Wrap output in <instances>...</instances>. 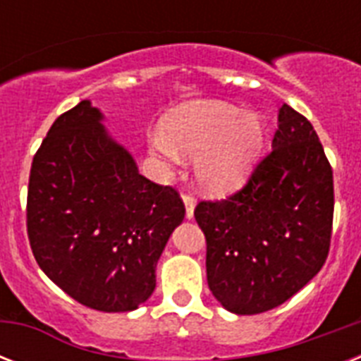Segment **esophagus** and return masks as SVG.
Wrapping results in <instances>:
<instances>
[{
	"label": "esophagus",
	"mask_w": 361,
	"mask_h": 361,
	"mask_svg": "<svg viewBox=\"0 0 361 361\" xmlns=\"http://www.w3.org/2000/svg\"><path fill=\"white\" fill-rule=\"evenodd\" d=\"M183 204H185V217L187 219H192L195 217V206H197V200L192 195H183Z\"/></svg>",
	"instance_id": "esophagus-1"
}]
</instances>
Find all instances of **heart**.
<instances>
[{
    "label": "heart",
    "mask_w": 361,
    "mask_h": 361,
    "mask_svg": "<svg viewBox=\"0 0 361 361\" xmlns=\"http://www.w3.org/2000/svg\"><path fill=\"white\" fill-rule=\"evenodd\" d=\"M147 144L164 166H174L181 157L195 159L200 189L225 197L249 180L262 152L264 123L258 114L232 104L195 101L172 110Z\"/></svg>",
    "instance_id": "1"
}]
</instances>
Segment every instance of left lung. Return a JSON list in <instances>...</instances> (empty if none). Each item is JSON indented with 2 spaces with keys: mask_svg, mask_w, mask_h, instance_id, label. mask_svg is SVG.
I'll return each mask as SVG.
<instances>
[{
  "mask_svg": "<svg viewBox=\"0 0 361 361\" xmlns=\"http://www.w3.org/2000/svg\"><path fill=\"white\" fill-rule=\"evenodd\" d=\"M206 274L231 313L258 314L302 290L324 266L334 221V172L313 125L283 104L271 152L240 192L200 202Z\"/></svg>",
  "mask_w": 361,
  "mask_h": 361,
  "instance_id": "1",
  "label": "left lung"
}]
</instances>
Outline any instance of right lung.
Wrapping results in <instances>:
<instances>
[{
	"label": "right lung",
	"mask_w": 361,
	"mask_h": 361,
	"mask_svg": "<svg viewBox=\"0 0 361 361\" xmlns=\"http://www.w3.org/2000/svg\"><path fill=\"white\" fill-rule=\"evenodd\" d=\"M92 101L54 121L31 163L27 236L39 268L76 302L135 311L185 206L153 183L103 125Z\"/></svg>",
	"instance_id": "add662e5"
}]
</instances>
